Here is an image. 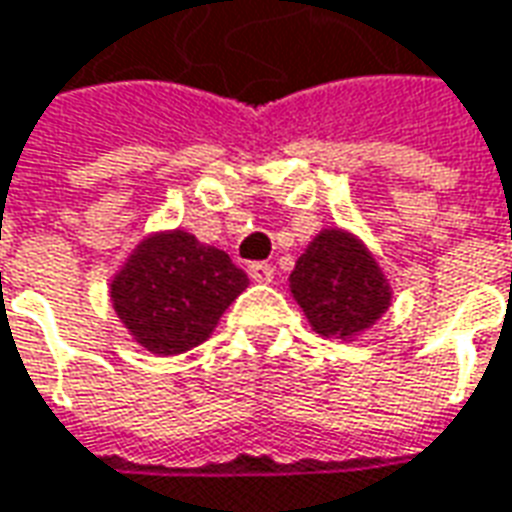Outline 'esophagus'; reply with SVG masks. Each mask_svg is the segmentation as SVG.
Returning a JSON list of instances; mask_svg holds the SVG:
<instances>
[{"label":"esophagus","instance_id":"obj_1","mask_svg":"<svg viewBox=\"0 0 512 512\" xmlns=\"http://www.w3.org/2000/svg\"><path fill=\"white\" fill-rule=\"evenodd\" d=\"M248 275L253 281H259V284H270L273 281V267L267 262H253L248 267Z\"/></svg>","mask_w":512,"mask_h":512}]
</instances>
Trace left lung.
<instances>
[{"instance_id": "obj_1", "label": "left lung", "mask_w": 512, "mask_h": 512, "mask_svg": "<svg viewBox=\"0 0 512 512\" xmlns=\"http://www.w3.org/2000/svg\"><path fill=\"white\" fill-rule=\"evenodd\" d=\"M292 295L311 328L328 339H353L380 320L391 289L372 253L347 231H322L289 275Z\"/></svg>"}]
</instances>
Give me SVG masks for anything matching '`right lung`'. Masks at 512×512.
I'll return each instance as SVG.
<instances>
[{
    "instance_id": "obj_1",
    "label": "right lung",
    "mask_w": 512,
    "mask_h": 512,
    "mask_svg": "<svg viewBox=\"0 0 512 512\" xmlns=\"http://www.w3.org/2000/svg\"><path fill=\"white\" fill-rule=\"evenodd\" d=\"M248 275L187 231L154 234L112 281V306L146 350L179 355L215 331Z\"/></svg>"
}]
</instances>
